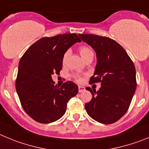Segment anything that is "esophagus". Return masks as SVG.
Wrapping results in <instances>:
<instances>
[{"label":"esophagus","instance_id":"34e87169","mask_svg":"<svg viewBox=\"0 0 149 149\" xmlns=\"http://www.w3.org/2000/svg\"><path fill=\"white\" fill-rule=\"evenodd\" d=\"M84 91H85V88L83 86H79V93H81V92H83Z\"/></svg>","mask_w":149,"mask_h":149}]
</instances>
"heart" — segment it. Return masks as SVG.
Instances as JSON below:
<instances>
[{"label": "heart", "mask_w": 149, "mask_h": 149, "mask_svg": "<svg viewBox=\"0 0 149 149\" xmlns=\"http://www.w3.org/2000/svg\"><path fill=\"white\" fill-rule=\"evenodd\" d=\"M79 53H80V55L81 56V57L84 58V60L88 56H89L90 55L93 54L92 49L87 46H81V47L79 48ZM70 50H67V51L65 53V54H64L62 58L63 64H65V63H66L67 60H68V58L70 56ZM77 80L78 81H81L80 79H78Z\"/></svg>", "instance_id": "heart-1"}]
</instances>
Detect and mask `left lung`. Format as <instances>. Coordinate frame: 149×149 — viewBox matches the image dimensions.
<instances>
[{"mask_svg":"<svg viewBox=\"0 0 149 149\" xmlns=\"http://www.w3.org/2000/svg\"><path fill=\"white\" fill-rule=\"evenodd\" d=\"M79 36L96 55V68L90 84L101 82L98 91L86 88L92 94V100L84 104L87 113L102 124L115 123L127 112L136 91L134 65L114 40L93 34Z\"/></svg>","mask_w":149,"mask_h":149,"instance_id":"obj_1","label":"left lung"}]
</instances>
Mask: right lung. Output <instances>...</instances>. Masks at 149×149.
Here are the masks:
<instances>
[{"mask_svg": "<svg viewBox=\"0 0 149 149\" xmlns=\"http://www.w3.org/2000/svg\"><path fill=\"white\" fill-rule=\"evenodd\" d=\"M81 40L75 33L42 38L29 47L18 65L15 88L26 113L40 123H50L65 113L67 103L79 92L77 84L66 81L55 84L52 75L58 74L62 58Z\"/></svg>", "mask_w": 149, "mask_h": 149, "instance_id": "1", "label": "right lung"}]
</instances>
